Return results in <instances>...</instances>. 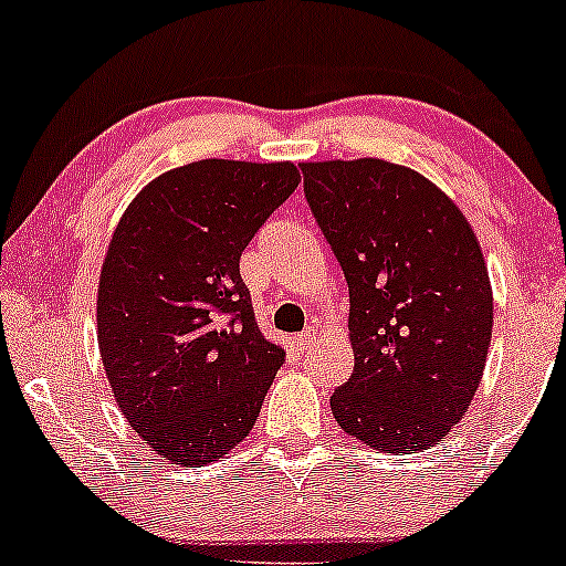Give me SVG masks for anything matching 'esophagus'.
<instances>
[{
  "mask_svg": "<svg viewBox=\"0 0 566 566\" xmlns=\"http://www.w3.org/2000/svg\"><path fill=\"white\" fill-rule=\"evenodd\" d=\"M315 339H317V328H315V326H310L307 332H302L300 336H296V342H300V347H302V350H304V347H310V345H313Z\"/></svg>",
  "mask_w": 566,
  "mask_h": 566,
  "instance_id": "1",
  "label": "esophagus"
}]
</instances>
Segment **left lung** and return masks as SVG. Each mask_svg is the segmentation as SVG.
Returning a JSON list of instances; mask_svg holds the SVG:
<instances>
[{
	"label": "left lung",
	"instance_id": "8db88e82",
	"mask_svg": "<svg viewBox=\"0 0 566 566\" xmlns=\"http://www.w3.org/2000/svg\"><path fill=\"white\" fill-rule=\"evenodd\" d=\"M304 198L350 289L355 368L332 396L347 436L387 454L443 438L471 406L492 342V283L473 227L417 170L302 163Z\"/></svg>",
	"mask_w": 566,
	"mask_h": 566
}]
</instances>
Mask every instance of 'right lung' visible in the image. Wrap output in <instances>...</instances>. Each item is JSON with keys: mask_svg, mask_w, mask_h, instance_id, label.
Returning a JSON list of instances; mask_svg holds the SVG:
<instances>
[{"mask_svg": "<svg viewBox=\"0 0 566 566\" xmlns=\"http://www.w3.org/2000/svg\"><path fill=\"white\" fill-rule=\"evenodd\" d=\"M294 163L165 170L119 216L98 277V350L125 420L170 465L251 433L285 353L256 326L240 256L300 187Z\"/></svg>", "mask_w": 566, "mask_h": 566, "instance_id": "right-lung-1", "label": "right lung"}]
</instances>
